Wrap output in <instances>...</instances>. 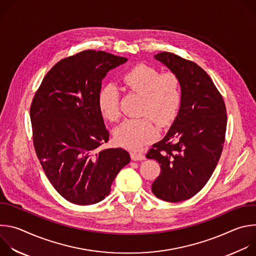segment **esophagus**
Returning a JSON list of instances; mask_svg holds the SVG:
<instances>
[{
    "label": "esophagus",
    "mask_w": 256,
    "mask_h": 256,
    "mask_svg": "<svg viewBox=\"0 0 256 256\" xmlns=\"http://www.w3.org/2000/svg\"><path fill=\"white\" fill-rule=\"evenodd\" d=\"M130 158L132 160L134 161H142V160H144L146 157L144 154L142 153H136V152H132L130 153Z\"/></svg>",
    "instance_id": "obj_1"
}]
</instances>
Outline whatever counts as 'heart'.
Segmentation results:
<instances>
[{
  "label": "heart",
  "mask_w": 256,
  "mask_h": 256,
  "mask_svg": "<svg viewBox=\"0 0 256 256\" xmlns=\"http://www.w3.org/2000/svg\"><path fill=\"white\" fill-rule=\"evenodd\" d=\"M122 84L132 94L142 97L140 116H150L161 128L173 122L181 102V82L175 72H160L156 68L138 64L126 72ZM97 103L104 118L109 122L120 118V96L116 86H103ZM114 136L122 147L138 149L156 138L157 128L148 116L126 120L116 128Z\"/></svg>",
  "instance_id": "obj_1"
}]
</instances>
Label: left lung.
Masks as SVG:
<instances>
[{
    "mask_svg": "<svg viewBox=\"0 0 256 256\" xmlns=\"http://www.w3.org/2000/svg\"><path fill=\"white\" fill-rule=\"evenodd\" d=\"M155 60L179 77L181 102L167 134L146 157L161 167L152 192L162 200L178 202L206 186L221 157L226 106L212 80L196 62L166 52L155 54Z\"/></svg>",
    "mask_w": 256,
    "mask_h": 256,
    "instance_id": "8db88e82",
    "label": "left lung"
}]
</instances>
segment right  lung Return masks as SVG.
Returning <instances> with one entry per match:
<instances>
[{"mask_svg":"<svg viewBox=\"0 0 256 256\" xmlns=\"http://www.w3.org/2000/svg\"><path fill=\"white\" fill-rule=\"evenodd\" d=\"M126 60L92 50L66 58L50 68L33 97L30 120L36 155L52 186L72 204L104 200L130 161L122 148L99 149L109 132L97 103L107 72Z\"/></svg>","mask_w":256,"mask_h":256,"instance_id":"1","label":"right lung"}]
</instances>
